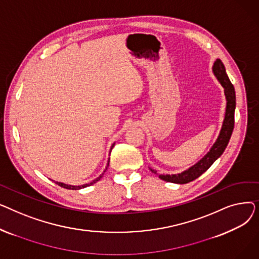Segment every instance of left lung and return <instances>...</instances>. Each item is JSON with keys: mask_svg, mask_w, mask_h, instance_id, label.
<instances>
[{"mask_svg": "<svg viewBox=\"0 0 259 259\" xmlns=\"http://www.w3.org/2000/svg\"><path fill=\"white\" fill-rule=\"evenodd\" d=\"M212 70L216 78L219 79V81L224 87L226 100H227L225 119H224L223 127L219 138H217L216 142L210 149V151L198 162H196L194 166L179 174H171V175L159 174L158 178L162 181L182 185V184H188L190 182L196 180L203 172H206L212 166L213 162L224 153L226 147L228 146V143L230 141L231 135H232L233 128H234V112H235V106H236L235 90L226 72L225 65L220 59H217L214 62ZM150 170L156 174L155 170L151 168Z\"/></svg>", "mask_w": 259, "mask_h": 259, "instance_id": "left-lung-1", "label": "left lung"}]
</instances>
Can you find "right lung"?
<instances>
[{
    "label": "right lung",
    "mask_w": 259,
    "mask_h": 259,
    "mask_svg": "<svg viewBox=\"0 0 259 259\" xmlns=\"http://www.w3.org/2000/svg\"><path fill=\"white\" fill-rule=\"evenodd\" d=\"M114 147V144L111 146V148H110V153H111V150H112V148ZM110 160V159H109ZM109 160H108V164H107V167L109 166ZM107 167H106V170H107ZM105 170V171H106ZM104 171V172H105ZM103 174L104 173H102L98 179H95L94 181H92L91 183H88V184H85V185H81V186H72V185H67V184H64V183H59V182H56V184H58L60 187H63V188H65V189H69V190H79V189H81V188H86V187H88V186H91V185H93V184H95L97 182H99L102 178H103Z\"/></svg>",
    "instance_id": "add662e5"
}]
</instances>
